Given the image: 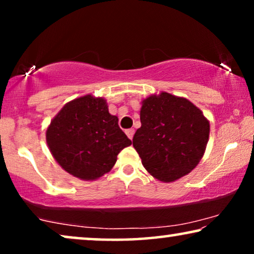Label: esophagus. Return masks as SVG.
<instances>
[{"label":"esophagus","instance_id":"34e87169","mask_svg":"<svg viewBox=\"0 0 254 254\" xmlns=\"http://www.w3.org/2000/svg\"><path fill=\"white\" fill-rule=\"evenodd\" d=\"M134 133H135V130L133 129V128H129V129H127V130H126L127 136L129 137L130 140H131V138H133V136H134Z\"/></svg>","mask_w":254,"mask_h":254}]
</instances>
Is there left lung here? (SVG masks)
<instances>
[{"label":"left lung","instance_id":"left-lung-1","mask_svg":"<svg viewBox=\"0 0 254 254\" xmlns=\"http://www.w3.org/2000/svg\"><path fill=\"white\" fill-rule=\"evenodd\" d=\"M133 145L145 170L163 183L190 173L203 157L209 121L184 97L162 91L142 100Z\"/></svg>","mask_w":254,"mask_h":254}]
</instances>
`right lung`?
I'll return each instance as SVG.
<instances>
[{
    "mask_svg": "<svg viewBox=\"0 0 254 254\" xmlns=\"http://www.w3.org/2000/svg\"><path fill=\"white\" fill-rule=\"evenodd\" d=\"M51 154L64 171L82 180L110 172L117 156L131 144L103 97L86 95L65 104L46 130Z\"/></svg>",
    "mask_w": 254,
    "mask_h": 254,
    "instance_id": "right-lung-1",
    "label": "right lung"
}]
</instances>
